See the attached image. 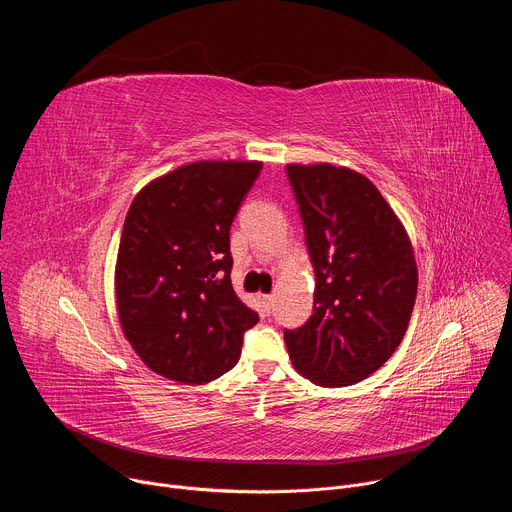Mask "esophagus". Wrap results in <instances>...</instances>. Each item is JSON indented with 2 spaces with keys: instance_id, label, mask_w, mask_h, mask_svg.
Returning <instances> with one entry per match:
<instances>
[{
  "instance_id": "esophagus-1",
  "label": "esophagus",
  "mask_w": 512,
  "mask_h": 512,
  "mask_svg": "<svg viewBox=\"0 0 512 512\" xmlns=\"http://www.w3.org/2000/svg\"><path fill=\"white\" fill-rule=\"evenodd\" d=\"M259 302H261V306H263V310L269 314L271 312V308H273V296H267V294H261L259 296Z\"/></svg>"
}]
</instances>
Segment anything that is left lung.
I'll list each match as a JSON object with an SVG mask.
<instances>
[{"label":"left lung","instance_id":"1","mask_svg":"<svg viewBox=\"0 0 512 512\" xmlns=\"http://www.w3.org/2000/svg\"><path fill=\"white\" fill-rule=\"evenodd\" d=\"M316 273L314 314L285 330L300 375L346 387L373 375L401 344L417 296L403 223L377 186L350 168L287 164Z\"/></svg>","mask_w":512,"mask_h":512}]
</instances>
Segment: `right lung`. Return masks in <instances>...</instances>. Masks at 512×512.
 <instances>
[{"mask_svg": "<svg viewBox=\"0 0 512 512\" xmlns=\"http://www.w3.org/2000/svg\"><path fill=\"white\" fill-rule=\"evenodd\" d=\"M261 162H194L133 198L115 265L121 330L154 373L202 385L231 371L259 322L231 283V225Z\"/></svg>", "mask_w": 512, "mask_h": 512, "instance_id": "right-lung-1", "label": "right lung"}]
</instances>
